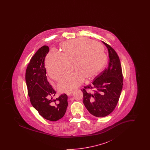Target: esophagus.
Masks as SVG:
<instances>
[{"instance_id":"1","label":"esophagus","mask_w":150,"mask_h":150,"mask_svg":"<svg viewBox=\"0 0 150 150\" xmlns=\"http://www.w3.org/2000/svg\"><path fill=\"white\" fill-rule=\"evenodd\" d=\"M73 93V92H68L66 93V94L68 96H71L72 94Z\"/></svg>"}]
</instances>
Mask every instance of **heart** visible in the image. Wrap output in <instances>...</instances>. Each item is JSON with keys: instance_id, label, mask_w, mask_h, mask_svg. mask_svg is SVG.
Returning <instances> with one entry per match:
<instances>
[{"instance_id": "1", "label": "heart", "mask_w": 150, "mask_h": 150, "mask_svg": "<svg viewBox=\"0 0 150 150\" xmlns=\"http://www.w3.org/2000/svg\"><path fill=\"white\" fill-rule=\"evenodd\" d=\"M62 53L51 50L45 58L47 70L50 78L59 81L71 72V65L76 70L64 79L58 86L62 92L80 86L85 77L96 76L107 62V56L102 45L86 38L67 40L61 45Z\"/></svg>"}]
</instances>
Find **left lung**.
Returning a JSON list of instances; mask_svg holds the SVG:
<instances>
[{
  "label": "left lung",
  "instance_id": "obj_1",
  "mask_svg": "<svg viewBox=\"0 0 150 150\" xmlns=\"http://www.w3.org/2000/svg\"><path fill=\"white\" fill-rule=\"evenodd\" d=\"M108 50V66L84 86L83 103L90 114L98 117L110 114L116 106L123 86L121 64L115 50L102 42Z\"/></svg>",
  "mask_w": 150,
  "mask_h": 150
}]
</instances>
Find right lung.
<instances>
[{"label": "right lung", "instance_id": "right-lung-1", "mask_svg": "<svg viewBox=\"0 0 150 150\" xmlns=\"http://www.w3.org/2000/svg\"><path fill=\"white\" fill-rule=\"evenodd\" d=\"M49 50L47 45L37 50L28 64L25 80L32 106L45 119L56 121L65 114L68 106L67 96L64 93L53 98L56 92L47 80L44 65Z\"/></svg>", "mask_w": 150, "mask_h": 150}]
</instances>
